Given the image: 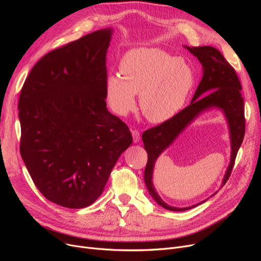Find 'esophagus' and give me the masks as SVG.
<instances>
[{"label":"esophagus","mask_w":261,"mask_h":261,"mask_svg":"<svg viewBox=\"0 0 261 261\" xmlns=\"http://www.w3.org/2000/svg\"><path fill=\"white\" fill-rule=\"evenodd\" d=\"M131 133H132V136H133V142L134 143H139L140 140H141V133H140V131L134 129V130L131 131Z\"/></svg>","instance_id":"obj_1"}]
</instances>
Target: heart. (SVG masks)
I'll use <instances>...</instances> for the list:
<instances>
[{
	"label": "heart",
	"instance_id": "1",
	"mask_svg": "<svg viewBox=\"0 0 261 261\" xmlns=\"http://www.w3.org/2000/svg\"><path fill=\"white\" fill-rule=\"evenodd\" d=\"M119 75L107 79L108 103L117 115H127L140 93V109L151 122L172 118L184 106L194 85V74L182 58L159 48H134L120 59Z\"/></svg>",
	"mask_w": 261,
	"mask_h": 261
}]
</instances>
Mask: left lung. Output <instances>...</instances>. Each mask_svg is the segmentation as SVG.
<instances>
[{"label":"left lung","mask_w":261,"mask_h":261,"mask_svg":"<svg viewBox=\"0 0 261 261\" xmlns=\"http://www.w3.org/2000/svg\"><path fill=\"white\" fill-rule=\"evenodd\" d=\"M198 58L203 66V77L196 90L191 103L175 114L169 120L146 130L142 138L144 148L148 153V161L144 173V181L150 196L162 207L172 212H183L198 206L199 203L189 207H173L164 202L152 183L154 164L159 155L169 147L180 133L205 110L217 107L221 109L228 122L231 153L230 162L225 172L222 186L227 182L234 167L238 150L245 133L244 100L241 96V84L236 71L217 48L212 46H185ZM215 193L214 195H216Z\"/></svg>","instance_id":"1"}]
</instances>
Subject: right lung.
<instances>
[{
	"label": "right lung",
	"instance_id": "1",
	"mask_svg": "<svg viewBox=\"0 0 261 261\" xmlns=\"http://www.w3.org/2000/svg\"><path fill=\"white\" fill-rule=\"evenodd\" d=\"M111 36L99 30L47 53L21 90V156L40 193L63 207L97 200L132 144L128 126L107 109Z\"/></svg>",
	"mask_w": 261,
	"mask_h": 261
}]
</instances>
